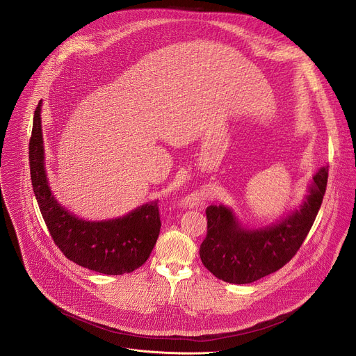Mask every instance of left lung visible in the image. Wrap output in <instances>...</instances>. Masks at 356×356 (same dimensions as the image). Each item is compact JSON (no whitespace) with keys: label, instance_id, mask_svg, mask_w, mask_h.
Returning a JSON list of instances; mask_svg holds the SVG:
<instances>
[{"label":"left lung","instance_id":"8db88e82","mask_svg":"<svg viewBox=\"0 0 356 356\" xmlns=\"http://www.w3.org/2000/svg\"><path fill=\"white\" fill-rule=\"evenodd\" d=\"M328 166L312 177L305 200L289 216L268 227L248 230L229 207L209 206L207 236L200 245L204 267L230 284H250L278 271L293 258L308 236L322 204Z\"/></svg>","mask_w":356,"mask_h":356}]
</instances>
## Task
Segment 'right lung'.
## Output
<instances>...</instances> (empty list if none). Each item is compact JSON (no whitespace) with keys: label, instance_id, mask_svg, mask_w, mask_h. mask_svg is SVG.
<instances>
[{"label":"right lung","instance_id":"obj_1","mask_svg":"<svg viewBox=\"0 0 356 356\" xmlns=\"http://www.w3.org/2000/svg\"><path fill=\"white\" fill-rule=\"evenodd\" d=\"M41 105L35 109L29 139V169L34 195L54 243L68 260L92 271L106 275L135 271L146 263L160 233L157 200L105 221H86L62 207L47 179Z\"/></svg>","mask_w":356,"mask_h":356}]
</instances>
